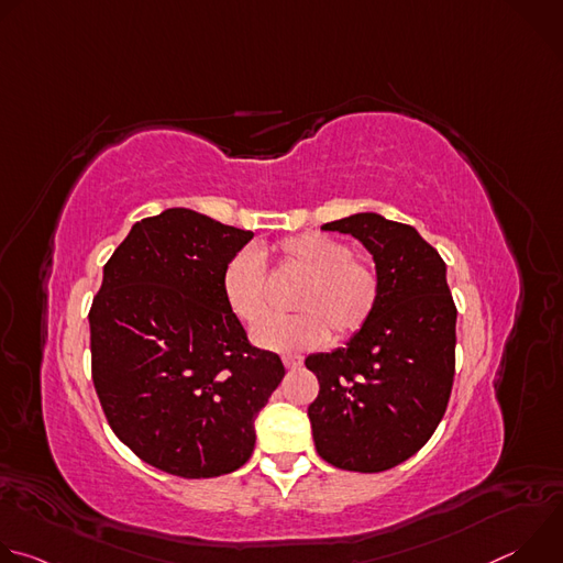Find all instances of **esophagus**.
<instances>
[{"label":"esophagus","mask_w":563,"mask_h":563,"mask_svg":"<svg viewBox=\"0 0 563 563\" xmlns=\"http://www.w3.org/2000/svg\"><path fill=\"white\" fill-rule=\"evenodd\" d=\"M283 363H285L287 369H298L302 365V358L294 356V354H287V356H283Z\"/></svg>","instance_id":"1"}]
</instances>
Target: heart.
I'll return each instance as SVG.
<instances>
[{"mask_svg":"<svg viewBox=\"0 0 563 563\" xmlns=\"http://www.w3.org/2000/svg\"><path fill=\"white\" fill-rule=\"evenodd\" d=\"M280 274L298 276L291 296L294 316L272 318L254 330L258 347L300 354L323 345L330 330L339 339L365 328L380 298V278L372 263L352 256L350 245L325 233H298L276 245ZM229 311L250 328L267 316V272L252 250L233 254L220 276Z\"/></svg>","mask_w":563,"mask_h":563,"instance_id":"1","label":"heart"}]
</instances>
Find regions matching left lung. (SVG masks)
<instances>
[{
  "instance_id": "8db88e82",
  "label": "left lung",
  "mask_w": 563,
  "mask_h": 563,
  "mask_svg": "<svg viewBox=\"0 0 563 563\" xmlns=\"http://www.w3.org/2000/svg\"><path fill=\"white\" fill-rule=\"evenodd\" d=\"M372 254L380 298L345 347L305 358L320 383L307 408L316 452L352 472L417 454L441 423L454 380L456 307L445 263L421 233L378 213L323 224Z\"/></svg>"
}]
</instances>
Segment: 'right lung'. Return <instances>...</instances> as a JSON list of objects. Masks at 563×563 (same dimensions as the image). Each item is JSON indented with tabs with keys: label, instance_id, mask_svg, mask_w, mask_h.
<instances>
[{
	"label": "right lung",
	"instance_id": "add662e5",
	"mask_svg": "<svg viewBox=\"0 0 563 563\" xmlns=\"http://www.w3.org/2000/svg\"><path fill=\"white\" fill-rule=\"evenodd\" d=\"M254 238L174 207L135 222L89 311L93 385L115 437L185 478L245 465L256 417L285 376L229 311L220 276Z\"/></svg>",
	"mask_w": 563,
	"mask_h": 563
}]
</instances>
